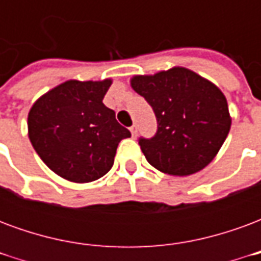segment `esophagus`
<instances>
[{"label":"esophagus","mask_w":261,"mask_h":261,"mask_svg":"<svg viewBox=\"0 0 261 261\" xmlns=\"http://www.w3.org/2000/svg\"><path fill=\"white\" fill-rule=\"evenodd\" d=\"M130 131H131V134H133V137L137 136V125L136 124H133L130 127Z\"/></svg>","instance_id":"obj_1"}]
</instances>
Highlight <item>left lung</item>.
I'll return each instance as SVG.
<instances>
[{"label":"left lung","instance_id":"8db88e82","mask_svg":"<svg viewBox=\"0 0 261 261\" xmlns=\"http://www.w3.org/2000/svg\"><path fill=\"white\" fill-rule=\"evenodd\" d=\"M156 116L152 138H140L142 153L153 168L173 176L204 169L218 153L230 128L224 93L192 69L173 67L131 78Z\"/></svg>","mask_w":261,"mask_h":261}]
</instances>
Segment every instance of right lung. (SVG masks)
I'll return each mask as SVG.
<instances>
[{"mask_svg": "<svg viewBox=\"0 0 261 261\" xmlns=\"http://www.w3.org/2000/svg\"><path fill=\"white\" fill-rule=\"evenodd\" d=\"M110 85L112 80L67 81L32 106L29 140L43 162L63 179H100L112 169L119 142L131 137L103 105Z\"/></svg>", "mask_w": 261, "mask_h": 261, "instance_id": "1", "label": "right lung"}]
</instances>
